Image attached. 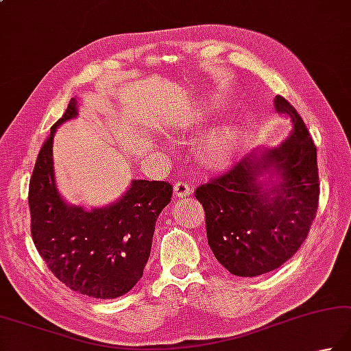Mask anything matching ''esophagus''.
Listing matches in <instances>:
<instances>
[{
    "label": "esophagus",
    "mask_w": 351,
    "mask_h": 351,
    "mask_svg": "<svg viewBox=\"0 0 351 351\" xmlns=\"http://www.w3.org/2000/svg\"><path fill=\"white\" fill-rule=\"evenodd\" d=\"M173 193L178 197H185V196H189L191 193V189H190L189 184L180 181V182H176L173 185Z\"/></svg>",
    "instance_id": "34e87169"
}]
</instances>
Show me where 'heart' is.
<instances>
[{"label":"heart","mask_w":351,"mask_h":351,"mask_svg":"<svg viewBox=\"0 0 351 351\" xmlns=\"http://www.w3.org/2000/svg\"><path fill=\"white\" fill-rule=\"evenodd\" d=\"M242 144L240 129L228 125L207 135L199 146V158L210 169H226L234 162Z\"/></svg>","instance_id":"obj_1"}]
</instances>
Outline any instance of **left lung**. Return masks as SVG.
Returning <instances> with one entry per match:
<instances>
[{
    "mask_svg": "<svg viewBox=\"0 0 351 351\" xmlns=\"http://www.w3.org/2000/svg\"><path fill=\"white\" fill-rule=\"evenodd\" d=\"M274 106L291 119V135L276 147L252 150L195 191L210 248L237 277L262 276L287 262L317 216V147L289 101L277 95Z\"/></svg>",
    "mask_w": 351,
    "mask_h": 351,
    "instance_id": "left-lung-1",
    "label": "left lung"
}]
</instances>
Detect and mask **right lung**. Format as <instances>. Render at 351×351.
<instances>
[{
  "instance_id": "obj_1",
  "label": "right lung",
  "mask_w": 351,
  "mask_h": 351,
  "mask_svg": "<svg viewBox=\"0 0 351 351\" xmlns=\"http://www.w3.org/2000/svg\"><path fill=\"white\" fill-rule=\"evenodd\" d=\"M79 115L77 99L51 126L29 187L32 237L48 269L71 291L100 300L128 293L146 266L156 219L170 202L171 185L132 180L117 201L86 210L68 204L54 176L56 129Z\"/></svg>"
}]
</instances>
